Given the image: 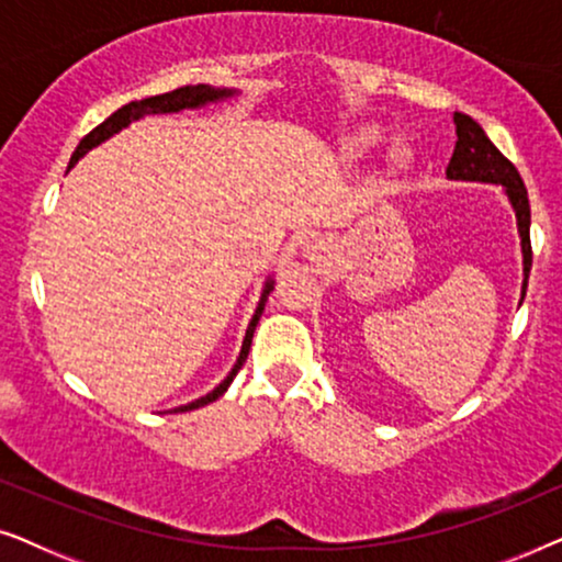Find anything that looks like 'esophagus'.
I'll list each match as a JSON object with an SVG mask.
<instances>
[{"instance_id":"obj_1","label":"esophagus","mask_w":562,"mask_h":562,"mask_svg":"<svg viewBox=\"0 0 562 562\" xmlns=\"http://www.w3.org/2000/svg\"><path fill=\"white\" fill-rule=\"evenodd\" d=\"M306 252H312V256H314V252H317V245H312V248H306Z\"/></svg>"}]
</instances>
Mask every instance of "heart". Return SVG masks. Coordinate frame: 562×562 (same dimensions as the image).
Here are the masks:
<instances>
[{
  "label": "heart",
  "mask_w": 562,
  "mask_h": 562,
  "mask_svg": "<svg viewBox=\"0 0 562 562\" xmlns=\"http://www.w3.org/2000/svg\"><path fill=\"white\" fill-rule=\"evenodd\" d=\"M379 143H381L379 130H368V133L360 135V150H373Z\"/></svg>",
  "instance_id": "obj_1"
}]
</instances>
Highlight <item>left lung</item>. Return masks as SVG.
Returning <instances> with one entry per match:
<instances>
[{
  "mask_svg": "<svg viewBox=\"0 0 562 562\" xmlns=\"http://www.w3.org/2000/svg\"><path fill=\"white\" fill-rule=\"evenodd\" d=\"M456 120V150L448 164V179L452 181H481L498 183L509 199L514 214H517V229L521 240V266H525V281H521V299L527 294L529 268H532V245H529V199L525 181L509 158L488 140L483 127L463 112L452 114Z\"/></svg>",
  "mask_w": 562,
  "mask_h": 562,
  "instance_id": "1",
  "label": "left lung"
}]
</instances>
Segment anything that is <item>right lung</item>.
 Listing matches in <instances>:
<instances>
[{"label":"right lung","mask_w":562,"mask_h":562,"mask_svg":"<svg viewBox=\"0 0 562 562\" xmlns=\"http://www.w3.org/2000/svg\"><path fill=\"white\" fill-rule=\"evenodd\" d=\"M233 94H235L233 89H214V87H206V83H199V87H181V89H176V91H168V94L148 97V99H140V102H130V104L122 106V110L110 114V117H106V120L102 122V125L94 127L87 137H83V140L79 143V148H76V153L71 156V164H68V171H71V168H74L76 164H79V158L87 156V153H89L91 148H97L99 143L110 140V137L117 135L122 127H127L130 122L145 117V114H168V112H181V110H199V106L212 104V102H222V99H227V97H233ZM271 291H273V281L268 279L266 286H263V294H260V302H258V306H256V314H252L250 325H248V329H245V340H243L240 356H237L233 371L227 373V379L222 381L220 386H214L206 396L194 398V402H191V404L176 406L173 412H191V409H199V406H206V404L217 402V398H220L222 394H225L229 383L235 381L237 371H240V368H243L245 358H248L250 342H252V333H256V325H258L260 314H263V310H266L268 294H271Z\"/></svg>","instance_id":"add662e5"}]
</instances>
